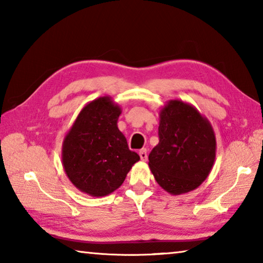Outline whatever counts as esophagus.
Returning a JSON list of instances; mask_svg holds the SVG:
<instances>
[{
	"instance_id": "obj_1",
	"label": "esophagus",
	"mask_w": 263,
	"mask_h": 263,
	"mask_svg": "<svg viewBox=\"0 0 263 263\" xmlns=\"http://www.w3.org/2000/svg\"><path fill=\"white\" fill-rule=\"evenodd\" d=\"M139 157L142 160V161H146L147 160V149L142 148L139 151Z\"/></svg>"
}]
</instances>
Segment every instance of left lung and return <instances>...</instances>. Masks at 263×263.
Returning a JSON list of instances; mask_svg holds the SVG:
<instances>
[{"instance_id":"8db88e82","label":"left lung","mask_w":263,"mask_h":263,"mask_svg":"<svg viewBox=\"0 0 263 263\" xmlns=\"http://www.w3.org/2000/svg\"><path fill=\"white\" fill-rule=\"evenodd\" d=\"M159 139L148 155L158 184L172 195L198 188L216 159V136L210 122L191 104L171 100L160 110Z\"/></svg>"}]
</instances>
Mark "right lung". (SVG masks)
<instances>
[{
	"label": "right lung",
	"mask_w": 263,
	"mask_h": 263,
	"mask_svg": "<svg viewBox=\"0 0 263 263\" xmlns=\"http://www.w3.org/2000/svg\"><path fill=\"white\" fill-rule=\"evenodd\" d=\"M122 109L110 96L89 102L62 141V166L75 188L103 197L123 184L140 160L128 148L117 122Z\"/></svg>",
	"instance_id": "right-lung-1"
}]
</instances>
